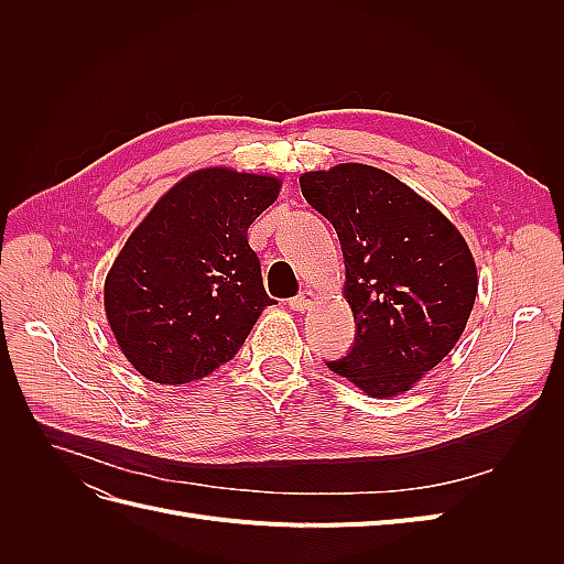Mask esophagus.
<instances>
[{
  "instance_id": "34e87169",
  "label": "esophagus",
  "mask_w": 564,
  "mask_h": 564,
  "mask_svg": "<svg viewBox=\"0 0 564 564\" xmlns=\"http://www.w3.org/2000/svg\"><path fill=\"white\" fill-rule=\"evenodd\" d=\"M313 299H315V294H313V292H301V294H296L294 299H289V308H292V311H299V313L308 311V308H311V303H313Z\"/></svg>"
}]
</instances>
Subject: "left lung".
Listing matches in <instances>:
<instances>
[{
    "label": "left lung",
    "mask_w": 564,
    "mask_h": 564,
    "mask_svg": "<svg viewBox=\"0 0 564 564\" xmlns=\"http://www.w3.org/2000/svg\"><path fill=\"white\" fill-rule=\"evenodd\" d=\"M301 193L338 235L344 294L357 319L350 350L327 367L371 398L409 390L466 329L477 294L466 240L433 204L377 166L308 172Z\"/></svg>",
    "instance_id": "obj_1"
}]
</instances>
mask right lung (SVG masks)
Segmentation results:
<instances>
[{
    "instance_id": "add662e5",
    "label": "right lung",
    "mask_w": 564,
    "mask_h": 564,
    "mask_svg": "<svg viewBox=\"0 0 564 564\" xmlns=\"http://www.w3.org/2000/svg\"><path fill=\"white\" fill-rule=\"evenodd\" d=\"M280 181L202 169L131 232L106 278V313L127 360L158 383H191L237 355L265 305L247 230Z\"/></svg>"
}]
</instances>
